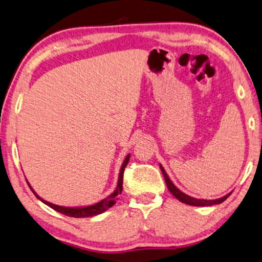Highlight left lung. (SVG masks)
<instances>
[{
	"instance_id": "1",
	"label": "left lung",
	"mask_w": 262,
	"mask_h": 262,
	"mask_svg": "<svg viewBox=\"0 0 262 262\" xmlns=\"http://www.w3.org/2000/svg\"><path fill=\"white\" fill-rule=\"evenodd\" d=\"M159 166H160V170H162V172H163L164 179H165L167 189L170 190V193H171L173 196L177 199V200L183 202V204L190 205V206H212V205L222 204V202L225 201L226 199L230 196V194H231V191H230L229 194H226V195H224V196H222L219 199H214V200H206V199H196V198L189 196V195H187L186 193H183V191H181L179 188H177L175 184L172 183V181L170 180V177L167 176L166 171L164 170V167L160 165V164H159Z\"/></svg>"
}]
</instances>
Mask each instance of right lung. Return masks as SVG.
I'll return each mask as SVG.
<instances>
[{"label":"right lung","instance_id":"right-lung-1","mask_svg":"<svg viewBox=\"0 0 262 262\" xmlns=\"http://www.w3.org/2000/svg\"><path fill=\"white\" fill-rule=\"evenodd\" d=\"M129 157H130V155H128L127 157H125V159L123 160V163H122V165H121L120 173H118L116 189H115L113 193L109 195V196H106L105 199H103V200L96 202V204L89 205V206H76V207L58 206V205H55V204H52V202H49L47 200H44V199H41L39 195H38L36 191L32 189V187L30 186V183L29 182H27V183H29L31 190L33 191V194L36 195L37 199H39L41 202H44L45 205H48V206L51 207L52 210L60 212V213L64 214V215H68V217H74V218L93 217V215L104 213V212L107 211L110 207H113L114 205L116 204L117 196L122 193V184H123V172H124V167L127 166V164L129 162Z\"/></svg>","mask_w":262,"mask_h":262}]
</instances>
